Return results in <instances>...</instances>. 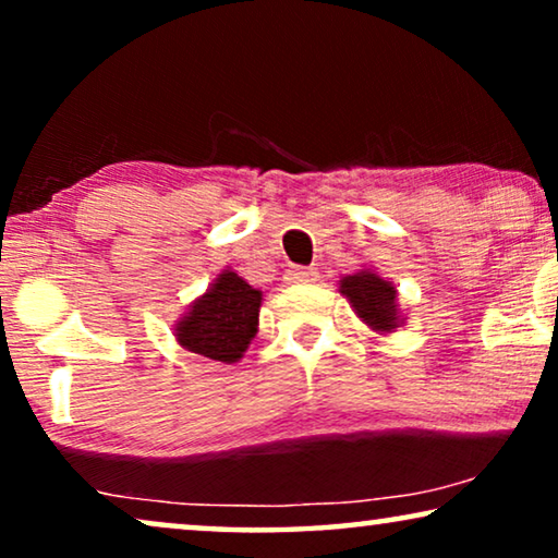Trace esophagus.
<instances>
[{
    "mask_svg": "<svg viewBox=\"0 0 558 558\" xmlns=\"http://www.w3.org/2000/svg\"><path fill=\"white\" fill-rule=\"evenodd\" d=\"M284 279L289 281V284H307V281L317 279V271L307 269V266H294V269H289L284 274Z\"/></svg>",
    "mask_w": 558,
    "mask_h": 558,
    "instance_id": "34e87169",
    "label": "esophagus"
}]
</instances>
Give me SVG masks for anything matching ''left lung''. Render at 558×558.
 Listing matches in <instances>:
<instances>
[{
    "label": "left lung",
    "instance_id": "obj_1",
    "mask_svg": "<svg viewBox=\"0 0 558 558\" xmlns=\"http://www.w3.org/2000/svg\"><path fill=\"white\" fill-rule=\"evenodd\" d=\"M342 294L348 296L363 323H368L376 330H393L396 327V292L393 287L376 274L361 271L350 274L342 279Z\"/></svg>",
    "mask_w": 558,
    "mask_h": 558
}]
</instances>
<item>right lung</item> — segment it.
Returning <instances> with one entry per match:
<instances>
[{"mask_svg":"<svg viewBox=\"0 0 558 558\" xmlns=\"http://www.w3.org/2000/svg\"><path fill=\"white\" fill-rule=\"evenodd\" d=\"M258 307L262 292L239 274L223 271L178 325V340L210 361L235 363L256 335Z\"/></svg>","mask_w":558,"mask_h":558,"instance_id":"add662e5","label":"right lung"}]
</instances>
